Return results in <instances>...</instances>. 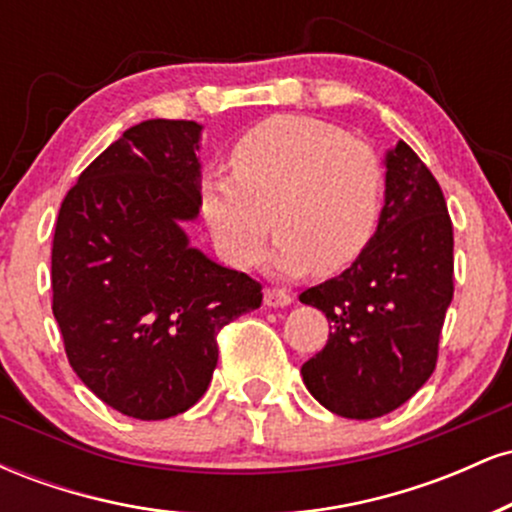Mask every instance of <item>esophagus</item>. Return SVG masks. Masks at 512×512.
Listing matches in <instances>:
<instances>
[{"mask_svg": "<svg viewBox=\"0 0 512 512\" xmlns=\"http://www.w3.org/2000/svg\"><path fill=\"white\" fill-rule=\"evenodd\" d=\"M291 301V291L286 289H276V286H272V289L264 291V305H269V308H284V305H289Z\"/></svg>", "mask_w": 512, "mask_h": 512, "instance_id": "1", "label": "esophagus"}]
</instances>
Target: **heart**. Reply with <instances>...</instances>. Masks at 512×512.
I'll return each mask as SVG.
<instances>
[{"mask_svg":"<svg viewBox=\"0 0 512 512\" xmlns=\"http://www.w3.org/2000/svg\"><path fill=\"white\" fill-rule=\"evenodd\" d=\"M231 168L233 175H202L199 202L221 252L238 267L260 260L272 223L274 260L293 274L313 264L322 274L349 267L378 228L383 163L330 122L267 117L240 134Z\"/></svg>","mask_w":512,"mask_h":512,"instance_id":"obj_1","label":"heart"}]
</instances>
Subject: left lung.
<instances>
[{
    "label": "left lung",
    "instance_id": "obj_1",
    "mask_svg": "<svg viewBox=\"0 0 512 512\" xmlns=\"http://www.w3.org/2000/svg\"><path fill=\"white\" fill-rule=\"evenodd\" d=\"M385 204L368 248L301 303L330 322L325 349L303 363V383L344 419H378L431 378L452 301V221L426 163L397 142L385 156Z\"/></svg>",
    "mask_w": 512,
    "mask_h": 512
}]
</instances>
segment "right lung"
Listing matches in <instances>:
<instances>
[{"label":"right lung","instance_id":"obj_1","mask_svg":"<svg viewBox=\"0 0 512 512\" xmlns=\"http://www.w3.org/2000/svg\"><path fill=\"white\" fill-rule=\"evenodd\" d=\"M192 120L129 127L79 175L52 238V313L69 366L120 414L161 421L207 392L216 334L262 305L260 281L192 248Z\"/></svg>","mask_w":512,"mask_h":512}]
</instances>
